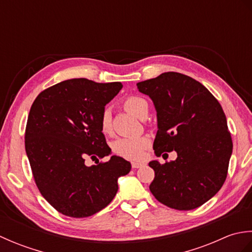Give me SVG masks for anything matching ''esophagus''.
Returning a JSON list of instances; mask_svg holds the SVG:
<instances>
[{"mask_svg":"<svg viewBox=\"0 0 252 252\" xmlns=\"http://www.w3.org/2000/svg\"><path fill=\"white\" fill-rule=\"evenodd\" d=\"M144 165V162H132V168L133 169H138Z\"/></svg>","mask_w":252,"mask_h":252,"instance_id":"1","label":"esophagus"}]
</instances>
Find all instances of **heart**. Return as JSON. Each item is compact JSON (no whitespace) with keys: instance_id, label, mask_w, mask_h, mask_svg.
<instances>
[{"instance_id":"obj_1","label":"heart","mask_w":252,"mask_h":252,"mask_svg":"<svg viewBox=\"0 0 252 252\" xmlns=\"http://www.w3.org/2000/svg\"><path fill=\"white\" fill-rule=\"evenodd\" d=\"M123 107H125L126 110L138 118H142L148 111L147 101L136 95L126 97L123 101ZM100 129L105 134H110L112 131L111 116L107 109L104 110L100 116ZM149 145H151V141L146 136L120 137L112 143V152L117 156H120L125 159L137 160L143 157L144 152Z\"/></svg>"}]
</instances>
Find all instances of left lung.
Wrapping results in <instances>:
<instances>
[{
	"mask_svg": "<svg viewBox=\"0 0 252 252\" xmlns=\"http://www.w3.org/2000/svg\"><path fill=\"white\" fill-rule=\"evenodd\" d=\"M136 85L157 111L156 156L178 154L174 161L149 162L155 171L149 189L158 201L176 210L200 207L221 189L233 152L220 103L200 82L179 72H164Z\"/></svg>",
	"mask_w": 252,
	"mask_h": 252,
	"instance_id": "left-lung-1",
	"label": "left lung"
}]
</instances>
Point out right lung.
<instances>
[{"label":"right lung","mask_w":252,"mask_h":252,"mask_svg":"<svg viewBox=\"0 0 252 252\" xmlns=\"http://www.w3.org/2000/svg\"><path fill=\"white\" fill-rule=\"evenodd\" d=\"M121 89L120 82L70 79L42 91L31 106L25 147L32 174L42 196L67 217H91L108 206L118 179L130 172L131 163L118 156L85 164L111 153L100 116Z\"/></svg>","instance_id":"add662e5"}]
</instances>
